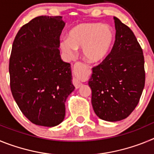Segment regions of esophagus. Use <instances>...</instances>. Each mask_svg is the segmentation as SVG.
<instances>
[{"instance_id":"esophagus-1","label":"esophagus","mask_w":154,"mask_h":154,"mask_svg":"<svg viewBox=\"0 0 154 154\" xmlns=\"http://www.w3.org/2000/svg\"><path fill=\"white\" fill-rule=\"evenodd\" d=\"M80 64L79 63H75V68L77 67V66H79ZM73 84H74V85L75 86L76 89H78V88H79L80 86H81L82 85V83L81 82L79 81V80L78 79H76V78H74V79H73Z\"/></svg>"}]
</instances>
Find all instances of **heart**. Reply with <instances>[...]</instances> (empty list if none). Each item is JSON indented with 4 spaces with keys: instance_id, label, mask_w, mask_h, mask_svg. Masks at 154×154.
Listing matches in <instances>:
<instances>
[{
    "instance_id": "1",
    "label": "heart",
    "mask_w": 154,
    "mask_h": 154,
    "mask_svg": "<svg viewBox=\"0 0 154 154\" xmlns=\"http://www.w3.org/2000/svg\"><path fill=\"white\" fill-rule=\"evenodd\" d=\"M114 39V31L109 25L82 23L69 31L67 39L60 42V48L69 58L74 57L75 49L82 48V55L85 61L97 63L108 55Z\"/></svg>"
}]
</instances>
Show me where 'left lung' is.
Instances as JSON below:
<instances>
[{"mask_svg":"<svg viewBox=\"0 0 154 154\" xmlns=\"http://www.w3.org/2000/svg\"><path fill=\"white\" fill-rule=\"evenodd\" d=\"M116 40L111 52L92 68L89 80L95 113L103 120L126 119L138 104L145 85L143 50L132 30L114 17Z\"/></svg>","mask_w":154,"mask_h":154,"instance_id":"obj_1","label":"left lung"}]
</instances>
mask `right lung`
<instances>
[{
	"mask_svg": "<svg viewBox=\"0 0 154 154\" xmlns=\"http://www.w3.org/2000/svg\"><path fill=\"white\" fill-rule=\"evenodd\" d=\"M61 16H39L19 30L9 62L12 96L22 113L38 126L64 120L65 101L75 89L69 63L61 59Z\"/></svg>",
	"mask_w": 154,
	"mask_h": 154,
	"instance_id": "obj_1",
	"label": "right lung"
}]
</instances>
